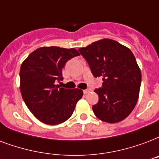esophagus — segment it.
I'll return each mask as SVG.
<instances>
[{
    "instance_id": "esophagus-1",
    "label": "esophagus",
    "mask_w": 159,
    "mask_h": 159,
    "mask_svg": "<svg viewBox=\"0 0 159 159\" xmlns=\"http://www.w3.org/2000/svg\"><path fill=\"white\" fill-rule=\"evenodd\" d=\"M89 92H90V91L88 90V89H86V90H83V93H84V94H88V93H89Z\"/></svg>"
}]
</instances>
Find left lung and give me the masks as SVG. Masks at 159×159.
<instances>
[{
  "label": "left lung",
  "mask_w": 159,
  "mask_h": 159,
  "mask_svg": "<svg viewBox=\"0 0 159 159\" xmlns=\"http://www.w3.org/2000/svg\"><path fill=\"white\" fill-rule=\"evenodd\" d=\"M95 77H102V88L96 89L98 102L93 106L103 122L123 121L136 106L141 86V70L129 48L112 39L99 40L78 49Z\"/></svg>",
  "instance_id": "left-lung-1"
}]
</instances>
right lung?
<instances>
[{"label": "right lung", "instance_id": "obj_1", "mask_svg": "<svg viewBox=\"0 0 159 159\" xmlns=\"http://www.w3.org/2000/svg\"><path fill=\"white\" fill-rule=\"evenodd\" d=\"M75 48L42 47L24 60L20 69V90L30 112L48 125H57L71 117L82 98L81 89L56 85L62 80V68L69 59L79 56Z\"/></svg>", "mask_w": 159, "mask_h": 159}]
</instances>
